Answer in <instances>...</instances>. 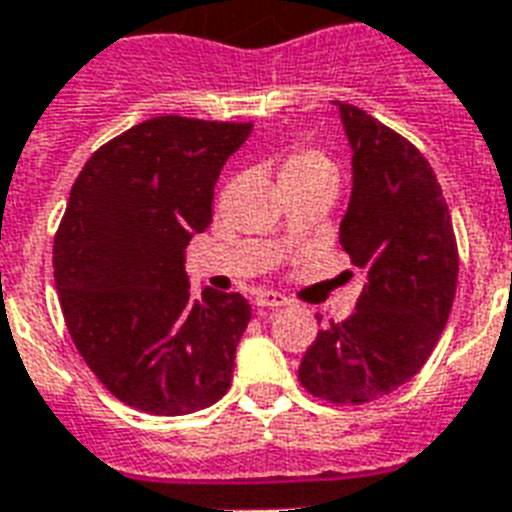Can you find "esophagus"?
Masks as SVG:
<instances>
[{"mask_svg":"<svg viewBox=\"0 0 512 512\" xmlns=\"http://www.w3.org/2000/svg\"><path fill=\"white\" fill-rule=\"evenodd\" d=\"M255 305L257 307H284V305H289V299L278 292H257Z\"/></svg>","mask_w":512,"mask_h":512,"instance_id":"esophagus-1","label":"esophagus"}]
</instances>
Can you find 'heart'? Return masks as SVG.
I'll use <instances>...</instances> for the list:
<instances>
[{"instance_id": "b5f03b06", "label": "heart", "mask_w": 512, "mask_h": 512, "mask_svg": "<svg viewBox=\"0 0 512 512\" xmlns=\"http://www.w3.org/2000/svg\"><path fill=\"white\" fill-rule=\"evenodd\" d=\"M278 178L284 189L302 184H318V181H336L334 162L328 160L323 152L310 147H294L286 152L278 168Z\"/></svg>"}]
</instances>
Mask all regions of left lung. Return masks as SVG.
I'll return each instance as SVG.
<instances>
[{"label":"left lung","mask_w":512,"mask_h":512,"mask_svg":"<svg viewBox=\"0 0 512 512\" xmlns=\"http://www.w3.org/2000/svg\"><path fill=\"white\" fill-rule=\"evenodd\" d=\"M352 194L339 242L365 273L357 310L321 328L299 363L307 392L363 405L407 384L434 352L458 289V244L426 157L347 102Z\"/></svg>","instance_id":"1"}]
</instances>
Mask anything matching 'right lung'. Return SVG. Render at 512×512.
<instances>
[{
	"label": "right lung",
	"instance_id": "add662e5",
	"mask_svg": "<svg viewBox=\"0 0 512 512\" xmlns=\"http://www.w3.org/2000/svg\"><path fill=\"white\" fill-rule=\"evenodd\" d=\"M252 123L144 120L78 173L54 236V286L76 350L120 402L186 415L218 402L252 318L242 294L194 299L186 244L213 220L215 184Z\"/></svg>",
	"mask_w": 512,
	"mask_h": 512
}]
</instances>
